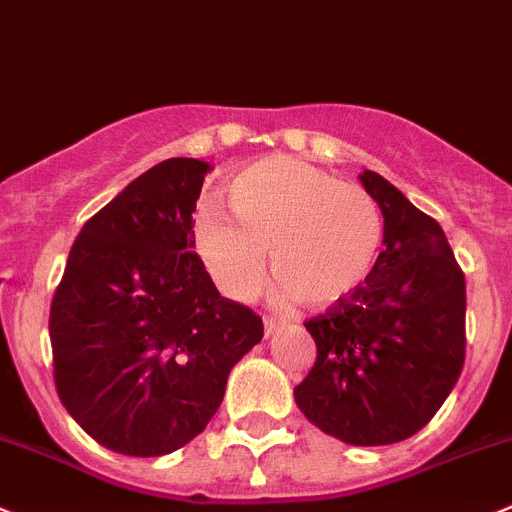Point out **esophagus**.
Instances as JSON below:
<instances>
[{
  "label": "esophagus",
  "instance_id": "obj_1",
  "mask_svg": "<svg viewBox=\"0 0 512 512\" xmlns=\"http://www.w3.org/2000/svg\"><path fill=\"white\" fill-rule=\"evenodd\" d=\"M277 330H280V320H275V317H265V337L275 335Z\"/></svg>",
  "mask_w": 512,
  "mask_h": 512
}]
</instances>
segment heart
<instances>
[{
  "mask_svg": "<svg viewBox=\"0 0 512 512\" xmlns=\"http://www.w3.org/2000/svg\"><path fill=\"white\" fill-rule=\"evenodd\" d=\"M235 220L215 207L195 215V247L225 295L250 297L272 277L287 297L330 310L365 287L377 267L385 222L362 187L287 155L242 167L227 185Z\"/></svg>",
  "mask_w": 512,
  "mask_h": 512,
  "instance_id": "heart-1",
  "label": "heart"
}]
</instances>
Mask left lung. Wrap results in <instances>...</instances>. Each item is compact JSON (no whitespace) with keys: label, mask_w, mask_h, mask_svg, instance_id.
I'll return each instance as SVG.
<instances>
[{"label":"left lung","mask_w":512,"mask_h":512,"mask_svg":"<svg viewBox=\"0 0 512 512\" xmlns=\"http://www.w3.org/2000/svg\"><path fill=\"white\" fill-rule=\"evenodd\" d=\"M385 250L357 295L305 322L317 360L295 388L312 425L347 445H393L433 420L465 362V275L443 227L377 172L360 175Z\"/></svg>","instance_id":"obj_1"}]
</instances>
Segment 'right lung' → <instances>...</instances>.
Returning <instances> with one entry per match:
<instances>
[{
  "label": "right lung",
  "mask_w": 512,
  "mask_h": 512,
  "mask_svg": "<svg viewBox=\"0 0 512 512\" xmlns=\"http://www.w3.org/2000/svg\"><path fill=\"white\" fill-rule=\"evenodd\" d=\"M210 170L172 157L130 182L84 222L54 292L59 400L114 453L160 458L197 438L262 340V317L222 297L195 252Z\"/></svg>",
  "instance_id": "add662e5"
}]
</instances>
